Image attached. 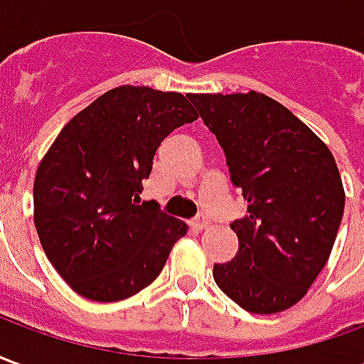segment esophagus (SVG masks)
Returning <instances> with one entry per match:
<instances>
[{"mask_svg": "<svg viewBox=\"0 0 364 364\" xmlns=\"http://www.w3.org/2000/svg\"><path fill=\"white\" fill-rule=\"evenodd\" d=\"M208 224H210V222H208V218H206V216H197L195 220L191 222V226H193L195 230L208 228Z\"/></svg>", "mask_w": 364, "mask_h": 364, "instance_id": "obj_1", "label": "esophagus"}]
</instances>
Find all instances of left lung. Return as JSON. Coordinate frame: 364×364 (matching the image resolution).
Masks as SVG:
<instances>
[{"mask_svg": "<svg viewBox=\"0 0 364 364\" xmlns=\"http://www.w3.org/2000/svg\"><path fill=\"white\" fill-rule=\"evenodd\" d=\"M187 97L247 200V214L230 224L240 250L214 265V281L247 312H282L304 298L336 242L345 206L336 158L302 120L263 93Z\"/></svg>", "mask_w": 364, "mask_h": 364, "instance_id": "left-lung-1", "label": "left lung"}]
</instances>
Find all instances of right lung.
<instances>
[{"instance_id": "1", "label": "right lung", "mask_w": 364, "mask_h": 364, "mask_svg": "<svg viewBox=\"0 0 364 364\" xmlns=\"http://www.w3.org/2000/svg\"><path fill=\"white\" fill-rule=\"evenodd\" d=\"M197 119L181 93L120 85L60 130L36 169L35 226L80 296L119 302L161 273L187 224L140 205L142 181L161 140Z\"/></svg>"}]
</instances>
